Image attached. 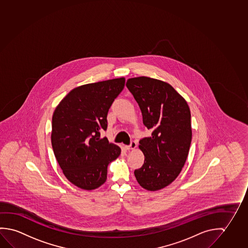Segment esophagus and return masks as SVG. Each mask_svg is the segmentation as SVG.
<instances>
[{
  "label": "esophagus",
  "instance_id": "1",
  "mask_svg": "<svg viewBox=\"0 0 248 248\" xmlns=\"http://www.w3.org/2000/svg\"><path fill=\"white\" fill-rule=\"evenodd\" d=\"M124 147L126 150H134L137 147V143H136V141H132L129 146H125Z\"/></svg>",
  "mask_w": 248,
  "mask_h": 248
}]
</instances>
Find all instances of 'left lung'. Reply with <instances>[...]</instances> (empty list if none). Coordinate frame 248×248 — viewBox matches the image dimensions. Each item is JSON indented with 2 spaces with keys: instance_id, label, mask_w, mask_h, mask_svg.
I'll use <instances>...</instances> for the list:
<instances>
[{
  "instance_id": "1",
  "label": "left lung",
  "mask_w": 248,
  "mask_h": 248,
  "mask_svg": "<svg viewBox=\"0 0 248 248\" xmlns=\"http://www.w3.org/2000/svg\"><path fill=\"white\" fill-rule=\"evenodd\" d=\"M126 85L140 106L144 125L153 131L140 141L145 161L134 175L144 189H164L180 174L189 154V105L170 84L158 79L138 77L128 79Z\"/></svg>"
}]
</instances>
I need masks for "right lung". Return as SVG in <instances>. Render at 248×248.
<instances>
[{"mask_svg":"<svg viewBox=\"0 0 248 248\" xmlns=\"http://www.w3.org/2000/svg\"><path fill=\"white\" fill-rule=\"evenodd\" d=\"M125 86V78L77 87L56 107L51 123V146L63 175L80 189H97L107 180L108 165L122 150L100 138L107 115Z\"/></svg>","mask_w":248,"mask_h":248,"instance_id":"add662e5","label":"right lung"}]
</instances>
